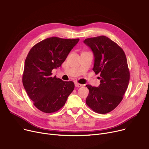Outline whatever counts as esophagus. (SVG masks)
<instances>
[{"mask_svg": "<svg viewBox=\"0 0 149 149\" xmlns=\"http://www.w3.org/2000/svg\"><path fill=\"white\" fill-rule=\"evenodd\" d=\"M75 87L79 88V87L82 86V84H80V83H77V82H75Z\"/></svg>", "mask_w": 149, "mask_h": 149, "instance_id": "34e87169", "label": "esophagus"}]
</instances>
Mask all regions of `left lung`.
I'll return each instance as SVG.
<instances>
[{"label": "left lung", "mask_w": 149, "mask_h": 149, "mask_svg": "<svg viewBox=\"0 0 149 149\" xmlns=\"http://www.w3.org/2000/svg\"><path fill=\"white\" fill-rule=\"evenodd\" d=\"M94 55L92 70L100 74L98 87L87 84L89 91L86 104L98 113L113 111L121 103L130 80L127 61L124 51L115 42L104 36L88 38L83 42Z\"/></svg>", "instance_id": "1"}]
</instances>
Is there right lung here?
<instances>
[{
  "instance_id": "obj_1",
  "label": "right lung",
  "mask_w": 149,
  "mask_h": 149,
  "mask_svg": "<svg viewBox=\"0 0 149 149\" xmlns=\"http://www.w3.org/2000/svg\"><path fill=\"white\" fill-rule=\"evenodd\" d=\"M79 41V38L52 37L36 44L29 51L22 82L28 95L40 111L47 113L58 111L74 89V82L52 77L51 72L61 66Z\"/></svg>"
}]
</instances>
